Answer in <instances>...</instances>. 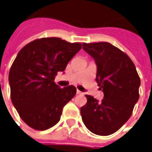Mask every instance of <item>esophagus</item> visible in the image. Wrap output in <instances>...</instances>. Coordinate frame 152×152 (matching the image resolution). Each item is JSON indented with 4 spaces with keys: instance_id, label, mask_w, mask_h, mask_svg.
<instances>
[{
    "instance_id": "34e87169",
    "label": "esophagus",
    "mask_w": 152,
    "mask_h": 152,
    "mask_svg": "<svg viewBox=\"0 0 152 152\" xmlns=\"http://www.w3.org/2000/svg\"><path fill=\"white\" fill-rule=\"evenodd\" d=\"M76 94H77V95H83V93L82 92V91H80L77 90L76 91Z\"/></svg>"
}]
</instances>
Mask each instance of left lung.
<instances>
[{
	"label": "left lung",
	"instance_id": "left-lung-1",
	"mask_svg": "<svg viewBox=\"0 0 152 152\" xmlns=\"http://www.w3.org/2000/svg\"><path fill=\"white\" fill-rule=\"evenodd\" d=\"M83 49L96 63L95 80L104 97L99 101L86 95L88 102L80 109L82 120L95 134H113L132 115L139 99L140 79L129 57L110 43H83Z\"/></svg>",
	"mask_w": 152,
	"mask_h": 152
}]
</instances>
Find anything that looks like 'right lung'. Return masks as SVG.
<instances>
[{
  "instance_id": "1",
  "label": "right lung",
  "mask_w": 152,
  "mask_h": 152,
  "mask_svg": "<svg viewBox=\"0 0 152 152\" xmlns=\"http://www.w3.org/2000/svg\"><path fill=\"white\" fill-rule=\"evenodd\" d=\"M81 48L80 42L52 37L31 42L18 53L8 76L11 99L28 126L41 131L59 121L63 107L75 96L76 88H60L53 80Z\"/></svg>"
}]
</instances>
